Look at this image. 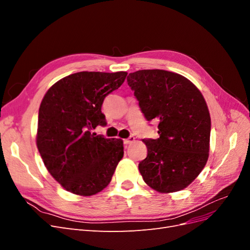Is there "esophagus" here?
<instances>
[{"label": "esophagus", "instance_id": "obj_1", "mask_svg": "<svg viewBox=\"0 0 250 250\" xmlns=\"http://www.w3.org/2000/svg\"><path fill=\"white\" fill-rule=\"evenodd\" d=\"M135 141V138L134 137H129L128 139H125L124 140V145H129V144L133 143Z\"/></svg>", "mask_w": 250, "mask_h": 250}]
</instances>
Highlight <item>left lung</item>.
I'll return each instance as SVG.
<instances>
[{"mask_svg": "<svg viewBox=\"0 0 250 250\" xmlns=\"http://www.w3.org/2000/svg\"><path fill=\"white\" fill-rule=\"evenodd\" d=\"M127 82L145 118L160 121V138L143 140L148 150L139 164L144 181L160 193L183 190L208 158L210 117L206 100L190 80L173 72L141 70L130 73Z\"/></svg>", "mask_w": 250, "mask_h": 250, "instance_id": "obj_1", "label": "left lung"}]
</instances>
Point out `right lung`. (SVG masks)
Segmentation results:
<instances>
[{
  "label": "right lung",
  "instance_id": "add662e5",
  "mask_svg": "<svg viewBox=\"0 0 250 250\" xmlns=\"http://www.w3.org/2000/svg\"><path fill=\"white\" fill-rule=\"evenodd\" d=\"M126 72H79L53 84L39 111L36 146L47 170L73 194L92 196L110 183L124 154L123 141L92 133L105 125L104 98L118 89Z\"/></svg>",
  "mask_w": 250,
  "mask_h": 250
}]
</instances>
